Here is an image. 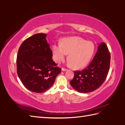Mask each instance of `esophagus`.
Returning <instances> with one entry per match:
<instances>
[{
  "label": "esophagus",
  "mask_w": 125,
  "mask_h": 125,
  "mask_svg": "<svg viewBox=\"0 0 125 125\" xmlns=\"http://www.w3.org/2000/svg\"><path fill=\"white\" fill-rule=\"evenodd\" d=\"M67 69H66V68H62V71H66Z\"/></svg>",
  "instance_id": "esophagus-1"
}]
</instances>
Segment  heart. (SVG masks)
<instances>
[{"label":"heart","mask_w":125,"mask_h":125,"mask_svg":"<svg viewBox=\"0 0 125 125\" xmlns=\"http://www.w3.org/2000/svg\"><path fill=\"white\" fill-rule=\"evenodd\" d=\"M94 48L92 42L86 41L80 37L72 36L62 39L60 44H53L52 50L56 62L63 61L68 54L70 65L78 69L88 63L93 55Z\"/></svg>","instance_id":"1"}]
</instances>
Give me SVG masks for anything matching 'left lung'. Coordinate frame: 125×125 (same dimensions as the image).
<instances>
[{"mask_svg":"<svg viewBox=\"0 0 125 125\" xmlns=\"http://www.w3.org/2000/svg\"><path fill=\"white\" fill-rule=\"evenodd\" d=\"M110 61L111 55L107 45L102 43L90 65L82 71H74L73 79L70 81L71 85L78 92L82 93L99 88L107 76Z\"/></svg>","mask_w":125,"mask_h":125,"instance_id":"1","label":"left lung"}]
</instances>
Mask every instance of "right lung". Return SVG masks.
Wrapping results in <instances>:
<instances>
[{
	"label": "right lung",
	"instance_id": "1",
	"mask_svg": "<svg viewBox=\"0 0 125 125\" xmlns=\"http://www.w3.org/2000/svg\"><path fill=\"white\" fill-rule=\"evenodd\" d=\"M46 34L37 33L26 39L19 49L17 70L25 88L36 93L46 92L62 71L52 60Z\"/></svg>",
	"mask_w": 125,
	"mask_h": 125
}]
</instances>
